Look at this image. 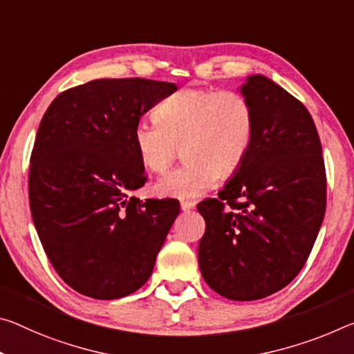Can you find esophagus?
<instances>
[{
    "label": "esophagus",
    "instance_id": "34e87169",
    "mask_svg": "<svg viewBox=\"0 0 354 354\" xmlns=\"http://www.w3.org/2000/svg\"><path fill=\"white\" fill-rule=\"evenodd\" d=\"M195 207V201H190V200H183L181 201V209L183 211H190Z\"/></svg>",
    "mask_w": 354,
    "mask_h": 354
}]
</instances>
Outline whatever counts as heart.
Masks as SVG:
<instances>
[{"label": "heart", "instance_id": "1", "mask_svg": "<svg viewBox=\"0 0 354 354\" xmlns=\"http://www.w3.org/2000/svg\"><path fill=\"white\" fill-rule=\"evenodd\" d=\"M156 121L140 120L132 142L149 171L164 173L184 143L187 162L157 183L162 195L197 198L216 186L221 173L239 170L255 140V113L238 91L184 88L156 106Z\"/></svg>", "mask_w": 354, "mask_h": 354}]
</instances>
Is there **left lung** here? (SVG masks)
<instances>
[{
  "label": "left lung",
  "instance_id": "left-lung-1",
  "mask_svg": "<svg viewBox=\"0 0 354 354\" xmlns=\"http://www.w3.org/2000/svg\"><path fill=\"white\" fill-rule=\"evenodd\" d=\"M255 113V140L218 198L198 203L206 230L198 265L223 298L255 301L298 276L326 211V170L310 113L269 78L241 88Z\"/></svg>",
  "mask_w": 354,
  "mask_h": 354
}]
</instances>
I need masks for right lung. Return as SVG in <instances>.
I'll use <instances>...</instances> for the list:
<instances>
[{
	"label": "right lung",
	"mask_w": 354,
	"mask_h": 354,
	"mask_svg": "<svg viewBox=\"0 0 354 354\" xmlns=\"http://www.w3.org/2000/svg\"><path fill=\"white\" fill-rule=\"evenodd\" d=\"M175 91L168 82L102 78L58 94L41 120L28 176L31 216L55 271L78 293L124 298L153 272L179 203L132 197L148 179L132 131Z\"/></svg>",
	"instance_id": "obj_1"
}]
</instances>
